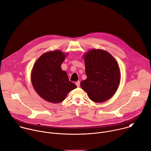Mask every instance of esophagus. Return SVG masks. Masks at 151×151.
Listing matches in <instances>:
<instances>
[{
    "instance_id": "esophagus-1",
    "label": "esophagus",
    "mask_w": 151,
    "mask_h": 151,
    "mask_svg": "<svg viewBox=\"0 0 151 151\" xmlns=\"http://www.w3.org/2000/svg\"><path fill=\"white\" fill-rule=\"evenodd\" d=\"M75 83H76V86H77L78 87H79V86H80V81H77Z\"/></svg>"
}]
</instances>
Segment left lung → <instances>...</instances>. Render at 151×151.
I'll use <instances>...</instances> for the list:
<instances>
[{
    "instance_id": "8db88e82",
    "label": "left lung",
    "mask_w": 151,
    "mask_h": 151,
    "mask_svg": "<svg viewBox=\"0 0 151 151\" xmlns=\"http://www.w3.org/2000/svg\"><path fill=\"white\" fill-rule=\"evenodd\" d=\"M87 79L81 87L90 100L102 103L111 99L117 91L121 80L118 64L107 51L91 49L83 54Z\"/></svg>"
}]
</instances>
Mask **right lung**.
I'll list each match as a JSON object with an SVG mask.
<instances>
[{
	"label": "right lung",
	"instance_id": "1",
	"mask_svg": "<svg viewBox=\"0 0 151 151\" xmlns=\"http://www.w3.org/2000/svg\"><path fill=\"white\" fill-rule=\"evenodd\" d=\"M68 55L58 50L48 51L43 54L34 64L31 72L32 85L38 95L47 101L61 102L70 91L77 87L61 68Z\"/></svg>",
	"mask_w": 151,
	"mask_h": 151
}]
</instances>
